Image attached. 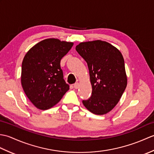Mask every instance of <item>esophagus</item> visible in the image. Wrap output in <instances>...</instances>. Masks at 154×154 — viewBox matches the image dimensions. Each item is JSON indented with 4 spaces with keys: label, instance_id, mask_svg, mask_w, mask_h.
<instances>
[{
    "label": "esophagus",
    "instance_id": "obj_1",
    "mask_svg": "<svg viewBox=\"0 0 154 154\" xmlns=\"http://www.w3.org/2000/svg\"><path fill=\"white\" fill-rule=\"evenodd\" d=\"M73 87H74V88H75V89H77L78 88H79V84L78 83H75V84H74V85H73Z\"/></svg>",
    "mask_w": 154,
    "mask_h": 154
}]
</instances>
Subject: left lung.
Listing matches in <instances>:
<instances>
[{"mask_svg": "<svg viewBox=\"0 0 154 154\" xmlns=\"http://www.w3.org/2000/svg\"><path fill=\"white\" fill-rule=\"evenodd\" d=\"M75 49L87 62L92 85V95L83 100V105L97 115L109 112L119 102L127 86L122 54L101 40L81 42Z\"/></svg>", "mask_w": 154, "mask_h": 154, "instance_id": "8db88e82", "label": "left lung"}]
</instances>
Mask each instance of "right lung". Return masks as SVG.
<instances>
[{
	"instance_id": "1",
	"label": "right lung",
	"mask_w": 154,
	"mask_h": 154,
	"mask_svg": "<svg viewBox=\"0 0 154 154\" xmlns=\"http://www.w3.org/2000/svg\"><path fill=\"white\" fill-rule=\"evenodd\" d=\"M73 45V42L48 38L38 42L25 55L22 63V86L38 109L53 107L69 89L63 79L60 61Z\"/></svg>"
}]
</instances>
